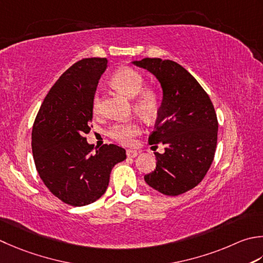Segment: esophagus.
Masks as SVG:
<instances>
[{
    "label": "esophagus",
    "instance_id": "esophagus-1",
    "mask_svg": "<svg viewBox=\"0 0 263 263\" xmlns=\"http://www.w3.org/2000/svg\"><path fill=\"white\" fill-rule=\"evenodd\" d=\"M126 156L130 157V158H135L138 156V152L137 151H133V149H127L126 151Z\"/></svg>",
    "mask_w": 263,
    "mask_h": 263
}]
</instances>
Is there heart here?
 <instances>
[{
	"label": "heart",
	"mask_w": 263,
	"mask_h": 263,
	"mask_svg": "<svg viewBox=\"0 0 263 263\" xmlns=\"http://www.w3.org/2000/svg\"><path fill=\"white\" fill-rule=\"evenodd\" d=\"M143 82L145 80H143L141 73H139L138 70L131 68V67H121L111 76V85L128 98H135L140 93ZM159 105H161V100H159L157 92L147 89L142 91L141 95L136 98L135 109L145 118H153L156 116ZM99 106L100 99L97 92L93 97V102H92L93 110L97 111L99 109ZM140 133L141 127L137 122L117 123L109 130V136L122 145H130Z\"/></svg>",
	"instance_id": "heart-1"
}]
</instances>
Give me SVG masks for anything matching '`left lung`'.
Returning a JSON list of instances; mask_svg holds the SVG:
<instances>
[{
  "label": "left lung",
  "mask_w": 263,
  "mask_h": 263,
  "mask_svg": "<svg viewBox=\"0 0 263 263\" xmlns=\"http://www.w3.org/2000/svg\"><path fill=\"white\" fill-rule=\"evenodd\" d=\"M132 64L155 76L163 93L149 143L166 147L163 154L155 153L156 168L146 174L145 181L159 193L178 196L196 187L213 162L217 114L206 92L182 66L159 58Z\"/></svg>",
  "instance_id": "1"
}]
</instances>
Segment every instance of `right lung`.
Here are the masks:
<instances>
[{"mask_svg": "<svg viewBox=\"0 0 263 263\" xmlns=\"http://www.w3.org/2000/svg\"><path fill=\"white\" fill-rule=\"evenodd\" d=\"M106 58L77 61L59 77L41 106L32 132V151L40 178L55 197L84 206L107 190L111 168L126 158L125 149L104 145L96 153L90 132L93 97Z\"/></svg>", "mask_w": 263, "mask_h": 263, "instance_id": "add662e5", "label": "right lung"}]
</instances>
